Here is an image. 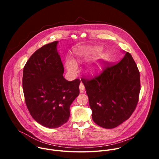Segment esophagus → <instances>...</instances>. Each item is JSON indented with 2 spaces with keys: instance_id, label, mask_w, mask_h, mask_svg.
<instances>
[{
  "instance_id": "obj_1",
  "label": "esophagus",
  "mask_w": 159,
  "mask_h": 159,
  "mask_svg": "<svg viewBox=\"0 0 159 159\" xmlns=\"http://www.w3.org/2000/svg\"><path fill=\"white\" fill-rule=\"evenodd\" d=\"M79 89H80V93H82L84 92V85L82 83H80V85H79Z\"/></svg>"
}]
</instances>
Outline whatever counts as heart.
<instances>
[{"label":"heart","mask_w":159,"mask_h":159,"mask_svg":"<svg viewBox=\"0 0 159 159\" xmlns=\"http://www.w3.org/2000/svg\"><path fill=\"white\" fill-rule=\"evenodd\" d=\"M102 53V48L100 47H85L77 49L75 52V54L77 57V60L79 61H85L88 59L94 57H99ZM109 57L107 54L102 55L99 60L95 61L93 65H90L89 70L91 72H94L99 70L102 66V64L107 61ZM66 70L70 74H75L78 71V65L76 61L72 58H67L65 63Z\"/></svg>","instance_id":"obj_1"}]
</instances>
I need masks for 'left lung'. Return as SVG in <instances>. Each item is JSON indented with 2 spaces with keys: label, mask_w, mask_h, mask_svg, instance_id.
<instances>
[{
  "label": "left lung",
  "mask_w": 159,
  "mask_h": 159,
  "mask_svg": "<svg viewBox=\"0 0 159 159\" xmlns=\"http://www.w3.org/2000/svg\"><path fill=\"white\" fill-rule=\"evenodd\" d=\"M107 66L93 79H82L93 121L99 126L114 128L132 115L140 91V72L131 55Z\"/></svg>",
  "instance_id": "obj_1"
}]
</instances>
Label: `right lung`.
Masks as SVG:
<instances>
[{
    "label": "right lung",
    "mask_w": 159,
    "mask_h": 159,
    "mask_svg": "<svg viewBox=\"0 0 159 159\" xmlns=\"http://www.w3.org/2000/svg\"><path fill=\"white\" fill-rule=\"evenodd\" d=\"M58 41L44 45L29 58L23 69L22 88L33 119L56 128L69 120L70 107L79 95L80 80H66L57 50Z\"/></svg>",
    "instance_id": "right-lung-1"
}]
</instances>
